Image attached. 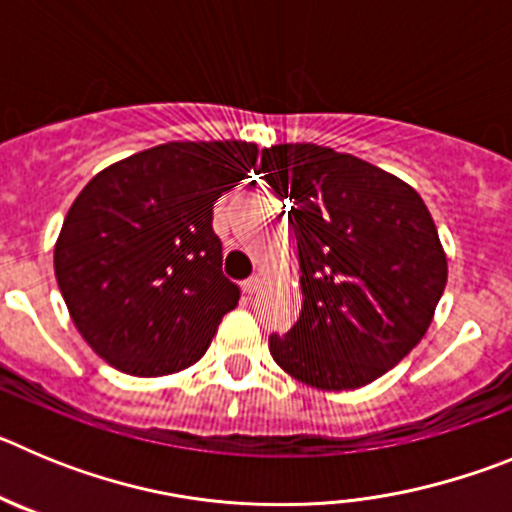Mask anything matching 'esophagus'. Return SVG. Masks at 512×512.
<instances>
[{
  "label": "esophagus",
  "instance_id": "1",
  "mask_svg": "<svg viewBox=\"0 0 512 512\" xmlns=\"http://www.w3.org/2000/svg\"><path fill=\"white\" fill-rule=\"evenodd\" d=\"M261 284H264L261 274H253V277H248L246 282H243V292H246V295H256L261 289Z\"/></svg>",
  "mask_w": 512,
  "mask_h": 512
}]
</instances>
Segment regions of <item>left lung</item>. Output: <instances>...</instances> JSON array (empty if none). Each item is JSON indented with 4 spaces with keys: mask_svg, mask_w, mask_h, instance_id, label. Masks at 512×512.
I'll return each instance as SVG.
<instances>
[{
    "mask_svg": "<svg viewBox=\"0 0 512 512\" xmlns=\"http://www.w3.org/2000/svg\"><path fill=\"white\" fill-rule=\"evenodd\" d=\"M259 174L292 202L302 312L269 336L289 377L338 392L374 382L425 336L449 266L410 184L315 143L261 151Z\"/></svg>",
    "mask_w": 512,
    "mask_h": 512,
    "instance_id": "8db88e82",
    "label": "left lung"
}]
</instances>
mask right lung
Here are the masks:
<instances>
[{
    "instance_id": "obj_1",
    "label": "right lung",
    "mask_w": 512,
    "mask_h": 512,
    "mask_svg": "<svg viewBox=\"0 0 512 512\" xmlns=\"http://www.w3.org/2000/svg\"><path fill=\"white\" fill-rule=\"evenodd\" d=\"M246 140H174L99 171L71 205L53 251L76 330L133 377L205 356L241 289L223 274L212 205L256 166Z\"/></svg>"
}]
</instances>
